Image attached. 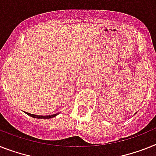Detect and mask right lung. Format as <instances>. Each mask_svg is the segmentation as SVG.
<instances>
[{"label":"right lung","instance_id":"1","mask_svg":"<svg viewBox=\"0 0 156 156\" xmlns=\"http://www.w3.org/2000/svg\"><path fill=\"white\" fill-rule=\"evenodd\" d=\"M26 114H27L28 116H31V117H34V118H39V119H49L52 118V117H55L58 115V113H55V114L53 115H49V116H39V115H35V114H31V113H28V112H26Z\"/></svg>","mask_w":156,"mask_h":156}]
</instances>
